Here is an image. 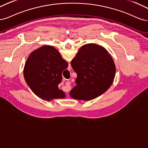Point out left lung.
<instances>
[{
	"label": "left lung",
	"instance_id": "1",
	"mask_svg": "<svg viewBox=\"0 0 148 148\" xmlns=\"http://www.w3.org/2000/svg\"><path fill=\"white\" fill-rule=\"evenodd\" d=\"M77 74L75 86L70 96L75 99L89 100L101 95L111 87L116 74V66L104 47L95 44L84 45L71 62Z\"/></svg>",
	"mask_w": 148,
	"mask_h": 148
}]
</instances>
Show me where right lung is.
<instances>
[{"instance_id":"add662e5","label":"right lung","mask_w":148,"mask_h":148,"mask_svg":"<svg viewBox=\"0 0 148 148\" xmlns=\"http://www.w3.org/2000/svg\"><path fill=\"white\" fill-rule=\"evenodd\" d=\"M68 66L55 48L42 46L28 57L24 68V77L32 91L42 99L49 101L64 98L65 93L58 86L62 80V72Z\"/></svg>"}]
</instances>
